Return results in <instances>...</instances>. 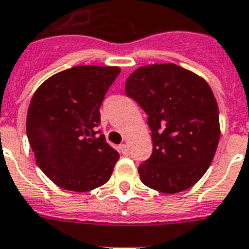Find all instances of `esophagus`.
I'll return each mask as SVG.
<instances>
[{
    "instance_id": "34e87169",
    "label": "esophagus",
    "mask_w": 249,
    "mask_h": 249,
    "mask_svg": "<svg viewBox=\"0 0 249 249\" xmlns=\"http://www.w3.org/2000/svg\"><path fill=\"white\" fill-rule=\"evenodd\" d=\"M119 151H121V153L124 156H128V153H130V152H128V145H127V144H121V145H119Z\"/></svg>"
}]
</instances>
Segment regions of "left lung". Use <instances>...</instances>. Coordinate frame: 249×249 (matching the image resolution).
<instances>
[{"label":"left lung","mask_w":249,"mask_h":249,"mask_svg":"<svg viewBox=\"0 0 249 249\" xmlns=\"http://www.w3.org/2000/svg\"><path fill=\"white\" fill-rule=\"evenodd\" d=\"M126 94L148 115L153 151L138 167L142 182L177 194L200 180L219 142L218 105L203 78L174 63L139 67Z\"/></svg>","instance_id":"obj_1"}]
</instances>
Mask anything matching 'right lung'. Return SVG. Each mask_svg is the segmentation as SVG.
Masks as SVG:
<instances>
[{"label": "right lung", "mask_w": 249, "mask_h": 249, "mask_svg": "<svg viewBox=\"0 0 249 249\" xmlns=\"http://www.w3.org/2000/svg\"><path fill=\"white\" fill-rule=\"evenodd\" d=\"M119 67L75 66L42 83L27 113L36 162L61 188L87 192L109 180L119 155L97 130L100 107Z\"/></svg>", "instance_id": "add662e5"}]
</instances>
